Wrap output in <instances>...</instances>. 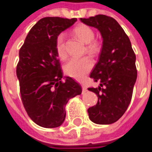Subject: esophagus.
<instances>
[{
	"label": "esophagus",
	"mask_w": 152,
	"mask_h": 152,
	"mask_svg": "<svg viewBox=\"0 0 152 152\" xmlns=\"http://www.w3.org/2000/svg\"><path fill=\"white\" fill-rule=\"evenodd\" d=\"M81 87H82V91H83V93L86 92L87 88L86 86V85H85V84H81Z\"/></svg>",
	"instance_id": "1"
}]
</instances>
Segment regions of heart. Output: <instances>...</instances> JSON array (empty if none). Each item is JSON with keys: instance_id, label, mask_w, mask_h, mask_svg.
Segmentation results:
<instances>
[{"instance_id": "1", "label": "heart", "mask_w": 152, "mask_h": 152, "mask_svg": "<svg viewBox=\"0 0 152 152\" xmlns=\"http://www.w3.org/2000/svg\"><path fill=\"white\" fill-rule=\"evenodd\" d=\"M74 34L84 43L87 44V50L91 54H96L99 51V43L94 41V30L86 24H80L74 28ZM65 34H60L56 40V51L58 57L64 59L66 57V53L64 46ZM93 66V62L89 58H73L70 59L65 66V72L71 77L76 80L83 79L87 73L91 71Z\"/></svg>"}]
</instances>
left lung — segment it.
Instances as JSON below:
<instances>
[{"label": "left lung", "mask_w": 152, "mask_h": 152, "mask_svg": "<svg viewBox=\"0 0 152 152\" xmlns=\"http://www.w3.org/2000/svg\"><path fill=\"white\" fill-rule=\"evenodd\" d=\"M80 21L97 28L103 39L99 61L90 76L99 86L88 89L98 96L96 105L88 109L89 118L94 124H113L131 102L137 76L136 55L129 38L113 18L98 15Z\"/></svg>", "instance_id": "8db88e82"}]
</instances>
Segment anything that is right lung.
Segmentation results:
<instances>
[{"label":"right lung","instance_id":"1","mask_svg":"<svg viewBox=\"0 0 152 152\" xmlns=\"http://www.w3.org/2000/svg\"><path fill=\"white\" fill-rule=\"evenodd\" d=\"M76 20L60 17L39 20L20 49L16 76L21 99L29 118L43 128L61 126L65 120L66 104L82 92L72 77H63L56 51L58 36Z\"/></svg>","mask_w":152,"mask_h":152}]
</instances>
